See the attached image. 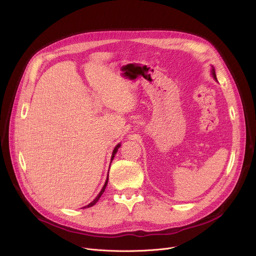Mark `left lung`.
<instances>
[{
	"label": "left lung",
	"instance_id": "8db88e82",
	"mask_svg": "<svg viewBox=\"0 0 256 256\" xmlns=\"http://www.w3.org/2000/svg\"><path fill=\"white\" fill-rule=\"evenodd\" d=\"M211 73H212V76H213V78L217 81V78H216V74H215V69H214V68L212 66V70H211Z\"/></svg>",
	"mask_w": 256,
	"mask_h": 256
}]
</instances>
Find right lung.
<instances>
[{"label": "right lung", "instance_id": "right-lung-1", "mask_svg": "<svg viewBox=\"0 0 256 256\" xmlns=\"http://www.w3.org/2000/svg\"><path fill=\"white\" fill-rule=\"evenodd\" d=\"M119 147H120V144H118L115 148H114V150H113V152H112V156H111V162L113 160V158H114V156H115V154H116V152H117V150H118V148ZM109 176V175H108ZM107 184H108V177H107V180H106V182H105V184H104V186H103V188H102V190L100 192V194L96 196V198L90 202V204H88V206H85L84 208H90V207H92L94 205H96V202L98 200V198H100V196L102 194H104V192H105V188H106V186H107Z\"/></svg>", "mask_w": 256, "mask_h": 256}]
</instances>
